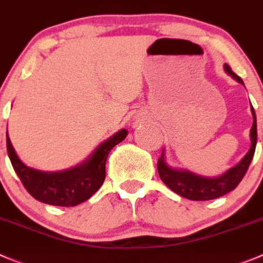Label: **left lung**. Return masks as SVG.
I'll return each instance as SVG.
<instances>
[{
  "label": "left lung",
  "mask_w": 263,
  "mask_h": 263,
  "mask_svg": "<svg viewBox=\"0 0 263 263\" xmlns=\"http://www.w3.org/2000/svg\"><path fill=\"white\" fill-rule=\"evenodd\" d=\"M226 73L231 76L235 81L239 83L244 85L241 78L236 76L235 73L231 70L228 64L223 65ZM252 116H253V126L251 128V140L252 145L249 152L247 153L246 157L233 167L229 170L228 172L223 173L222 176L216 178H208L202 177V176L194 175V173L189 172V171H181V170H173V168L168 167L165 164L164 160V152L162 153L160 158L158 159V173L159 177L168 187L172 191H175L178 195L183 196L186 199L190 200H211L220 198V196L225 195V194L230 193L231 190L239 185L241 180H243L244 175L248 171L249 164H251L252 159H253L254 150H256L257 144V121H256V113H254L253 106L251 108Z\"/></svg>",
  "instance_id": "8db88e82"
}]
</instances>
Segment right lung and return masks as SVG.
<instances>
[{
	"label": "right lung",
	"mask_w": 263,
	"mask_h": 263,
	"mask_svg": "<svg viewBox=\"0 0 263 263\" xmlns=\"http://www.w3.org/2000/svg\"><path fill=\"white\" fill-rule=\"evenodd\" d=\"M126 136V129H121L101 144L83 164L64 172L46 173L27 167L17 158L9 135H6L7 154L22 183L34 199L46 204L73 207L90 199L100 189L105 180L106 158L110 150Z\"/></svg>",
	"instance_id": "obj_1"
}]
</instances>
